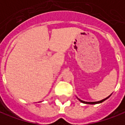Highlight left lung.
I'll use <instances>...</instances> for the list:
<instances>
[{
	"label": "left lung",
	"mask_w": 125,
	"mask_h": 125,
	"mask_svg": "<svg viewBox=\"0 0 125 125\" xmlns=\"http://www.w3.org/2000/svg\"><path fill=\"white\" fill-rule=\"evenodd\" d=\"M112 94H110L109 96H107V98H104V99H103V100H101V101H96V102H86V101H82V100H81V99H79V98H78L77 97V98H78V100L80 102H81V103H85V104H91V105H93V104H98V103H102V102L105 101L106 99H107V98H109V96H111Z\"/></svg>",
	"instance_id": "1"
}]
</instances>
